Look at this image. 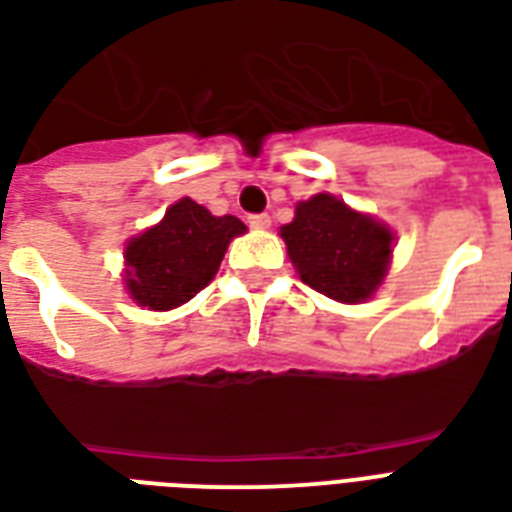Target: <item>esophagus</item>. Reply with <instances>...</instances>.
Here are the masks:
<instances>
[{
  "mask_svg": "<svg viewBox=\"0 0 512 512\" xmlns=\"http://www.w3.org/2000/svg\"><path fill=\"white\" fill-rule=\"evenodd\" d=\"M248 224L256 229H269V224H272V219H269L267 213H253V216H248Z\"/></svg>",
  "mask_w": 512,
  "mask_h": 512,
  "instance_id": "obj_1",
  "label": "esophagus"
}]
</instances>
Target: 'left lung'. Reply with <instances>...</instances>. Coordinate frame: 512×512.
<instances>
[{"label": "left lung", "instance_id": "8db88e82", "mask_svg": "<svg viewBox=\"0 0 512 512\" xmlns=\"http://www.w3.org/2000/svg\"><path fill=\"white\" fill-rule=\"evenodd\" d=\"M280 237L301 283L342 304L374 296L387 275L395 243L387 224L352 211L347 202L326 192L299 202L291 224L280 227Z\"/></svg>", "mask_w": 512, "mask_h": 512}]
</instances>
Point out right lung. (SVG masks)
Returning a JSON list of instances; mask_svg holds the SVG:
<instances>
[{"label":"right lung","mask_w":512,"mask_h":512,"mask_svg":"<svg viewBox=\"0 0 512 512\" xmlns=\"http://www.w3.org/2000/svg\"><path fill=\"white\" fill-rule=\"evenodd\" d=\"M237 216H213L189 197L170 205L154 224L125 245V288L154 312L173 310L211 283L227 245L243 235Z\"/></svg>","instance_id":"right-lung-1"}]
</instances>
